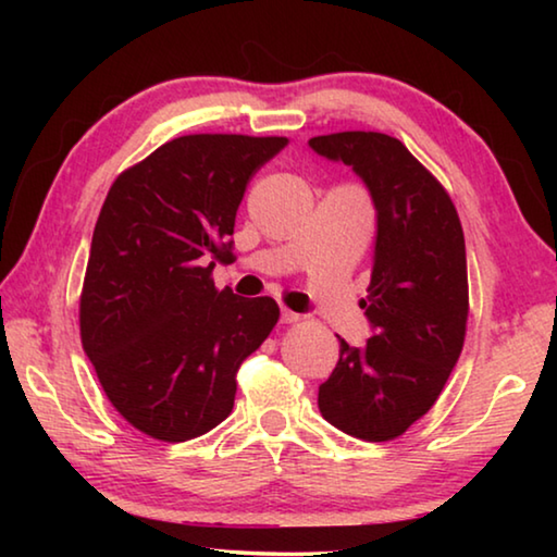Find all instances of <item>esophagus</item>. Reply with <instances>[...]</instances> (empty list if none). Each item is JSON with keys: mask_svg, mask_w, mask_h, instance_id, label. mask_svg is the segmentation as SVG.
Listing matches in <instances>:
<instances>
[{"mask_svg": "<svg viewBox=\"0 0 557 557\" xmlns=\"http://www.w3.org/2000/svg\"><path fill=\"white\" fill-rule=\"evenodd\" d=\"M280 319H282V324H297L299 319H301V314L292 312V309H287V307H282V314H280Z\"/></svg>", "mask_w": 557, "mask_h": 557, "instance_id": "34e87169", "label": "esophagus"}]
</instances>
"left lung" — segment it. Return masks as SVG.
Listing matches in <instances>:
<instances>
[{
	"label": "left lung",
	"mask_w": 557,
	"mask_h": 557,
	"mask_svg": "<svg viewBox=\"0 0 557 557\" xmlns=\"http://www.w3.org/2000/svg\"><path fill=\"white\" fill-rule=\"evenodd\" d=\"M309 147L354 166L379 215L371 287L361 299L375 334L361 348L338 338L319 410L346 435L388 442L435 405L465 346V233L445 186L400 139L356 129L312 137Z\"/></svg>",
	"instance_id": "1"
}]
</instances>
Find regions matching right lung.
I'll list each match as a JSON object with an SVG mask.
<instances>
[{
    "mask_svg": "<svg viewBox=\"0 0 557 557\" xmlns=\"http://www.w3.org/2000/svg\"><path fill=\"white\" fill-rule=\"evenodd\" d=\"M287 137L184 135L112 182L92 231L81 342L132 428L186 442L228 418L235 373L280 319L215 289L245 186Z\"/></svg>",
    "mask_w": 557,
    "mask_h": 557,
    "instance_id": "1",
    "label": "right lung"
}]
</instances>
